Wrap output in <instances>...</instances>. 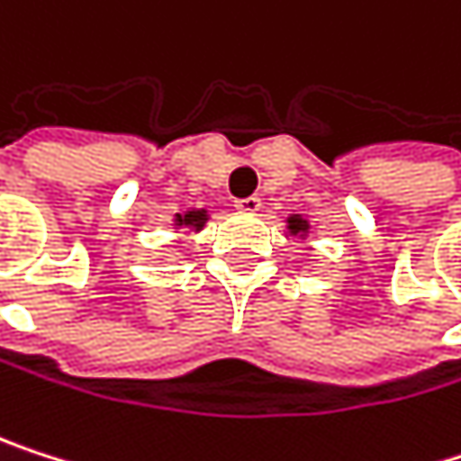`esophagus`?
Instances as JSON below:
<instances>
[{
	"instance_id": "esophagus-1",
	"label": "esophagus",
	"mask_w": 461,
	"mask_h": 461,
	"mask_svg": "<svg viewBox=\"0 0 461 461\" xmlns=\"http://www.w3.org/2000/svg\"><path fill=\"white\" fill-rule=\"evenodd\" d=\"M235 207H238L240 212H249V215H254V212H259V207H262V199H259V196H246V199H238V202H235Z\"/></svg>"
}]
</instances>
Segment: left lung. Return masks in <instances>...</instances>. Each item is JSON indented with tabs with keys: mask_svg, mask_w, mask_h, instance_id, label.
<instances>
[{
	"mask_svg": "<svg viewBox=\"0 0 461 461\" xmlns=\"http://www.w3.org/2000/svg\"><path fill=\"white\" fill-rule=\"evenodd\" d=\"M286 232H289V238L305 240L308 232H311V221H308L303 212H292V215L286 218Z\"/></svg>",
	"mask_w": 461,
	"mask_h": 461,
	"instance_id": "8db88e82",
	"label": "left lung"
}]
</instances>
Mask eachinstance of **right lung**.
<instances>
[{"label": "right lung", "mask_w": 461, "mask_h": 461, "mask_svg": "<svg viewBox=\"0 0 461 461\" xmlns=\"http://www.w3.org/2000/svg\"><path fill=\"white\" fill-rule=\"evenodd\" d=\"M207 210L204 207H188L185 212H175L172 226L175 229H188V232H199V229L207 223Z\"/></svg>", "instance_id": "1"}]
</instances>
